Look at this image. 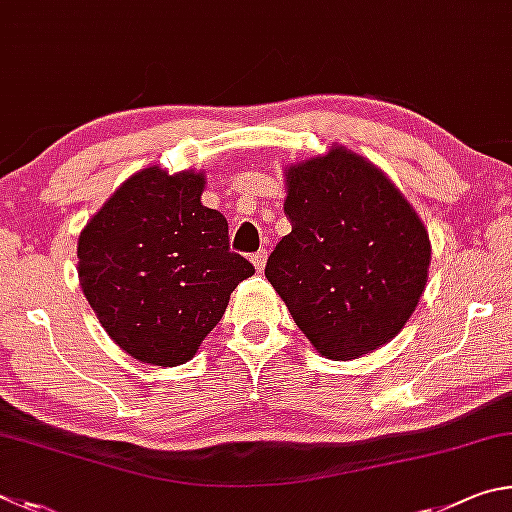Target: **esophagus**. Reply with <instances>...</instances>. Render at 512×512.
<instances>
[{
	"label": "esophagus",
	"instance_id": "obj_1",
	"mask_svg": "<svg viewBox=\"0 0 512 512\" xmlns=\"http://www.w3.org/2000/svg\"><path fill=\"white\" fill-rule=\"evenodd\" d=\"M251 263H254V267H256L258 272H263V267H265V263H267V251H265V249L256 251V254L251 256Z\"/></svg>",
	"mask_w": 512,
	"mask_h": 512
}]
</instances>
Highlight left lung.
Returning a JSON list of instances; mask_svg holds the SVG:
<instances>
[{
    "label": "left lung",
    "mask_w": 512,
    "mask_h": 512,
    "mask_svg": "<svg viewBox=\"0 0 512 512\" xmlns=\"http://www.w3.org/2000/svg\"><path fill=\"white\" fill-rule=\"evenodd\" d=\"M285 177L292 231L265 276L321 355L355 360L396 337L423 297L425 224L387 175L342 146Z\"/></svg>",
    "instance_id": "left-lung-1"
}]
</instances>
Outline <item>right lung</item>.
I'll return each mask as SVG.
<instances>
[{"mask_svg":"<svg viewBox=\"0 0 512 512\" xmlns=\"http://www.w3.org/2000/svg\"><path fill=\"white\" fill-rule=\"evenodd\" d=\"M202 173L150 166L119 186L78 238V279L98 321L134 360H191L254 265L200 202Z\"/></svg>","mask_w":512,"mask_h":512,"instance_id":"obj_1","label":"right lung"}]
</instances>
